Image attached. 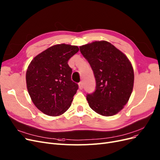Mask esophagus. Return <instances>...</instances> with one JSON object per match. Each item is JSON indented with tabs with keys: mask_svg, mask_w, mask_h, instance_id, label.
<instances>
[{
	"mask_svg": "<svg viewBox=\"0 0 160 160\" xmlns=\"http://www.w3.org/2000/svg\"><path fill=\"white\" fill-rule=\"evenodd\" d=\"M78 86H79V88L80 90H82V88H83V82H80V83L78 84Z\"/></svg>",
	"mask_w": 160,
	"mask_h": 160,
	"instance_id": "esophagus-1",
	"label": "esophagus"
}]
</instances>
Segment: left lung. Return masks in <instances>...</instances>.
Instances as JSON below:
<instances>
[{
    "label": "left lung",
    "mask_w": 160,
    "mask_h": 160,
    "mask_svg": "<svg viewBox=\"0 0 160 160\" xmlns=\"http://www.w3.org/2000/svg\"><path fill=\"white\" fill-rule=\"evenodd\" d=\"M90 64L96 78V90L86 96L92 109L103 116L117 114L131 96L134 70L127 56L106 41H94L80 47Z\"/></svg>",
    "instance_id": "1"
}]
</instances>
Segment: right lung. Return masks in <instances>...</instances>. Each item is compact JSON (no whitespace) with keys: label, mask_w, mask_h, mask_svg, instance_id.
<instances>
[{"label":"right lung","mask_w":160,"mask_h":160,"mask_svg":"<svg viewBox=\"0 0 160 160\" xmlns=\"http://www.w3.org/2000/svg\"><path fill=\"white\" fill-rule=\"evenodd\" d=\"M78 46L53 45L32 61L26 72L28 93L34 105L43 113L58 116L70 107L78 85L71 80L69 59Z\"/></svg>","instance_id":"right-lung-1"}]
</instances>
